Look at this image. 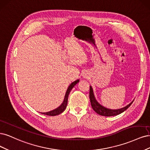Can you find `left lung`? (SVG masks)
Instances as JSON below:
<instances>
[{"label": "left lung", "mask_w": 150, "mask_h": 150, "mask_svg": "<svg viewBox=\"0 0 150 150\" xmlns=\"http://www.w3.org/2000/svg\"><path fill=\"white\" fill-rule=\"evenodd\" d=\"M90 102H91V107H92L93 110L95 111V112L98 113L101 116H105V117H111V116H116L118 115L120 113H123L125 112L130 105L132 104L133 102V101H132L131 103L128 104L126 107H125L122 108L118 109V110H112V109H109L107 108L104 107L103 106L100 105L96 100L95 99V95L93 93V88L91 87V86H90Z\"/></svg>", "instance_id": "obj_1"}]
</instances>
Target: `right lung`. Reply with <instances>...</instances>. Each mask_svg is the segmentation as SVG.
I'll return each instance as SVG.
<instances>
[{"label": "right lung", "mask_w": 150, "mask_h": 150, "mask_svg": "<svg viewBox=\"0 0 150 150\" xmlns=\"http://www.w3.org/2000/svg\"><path fill=\"white\" fill-rule=\"evenodd\" d=\"M79 80L78 79V80L74 81V82H72V83L69 85L68 88H67V90L64 101H63V103L61 104L60 106H59V107H58L57 108H56V109H55L54 110L50 111V112H46V113H41L42 114H44V115H49V116H55V115H58L62 113L65 110V108L67 107V102H68L69 95V93L70 92V91L71 90L72 88H74V86L77 83H79Z\"/></svg>", "instance_id": "add662e5"}]
</instances>
